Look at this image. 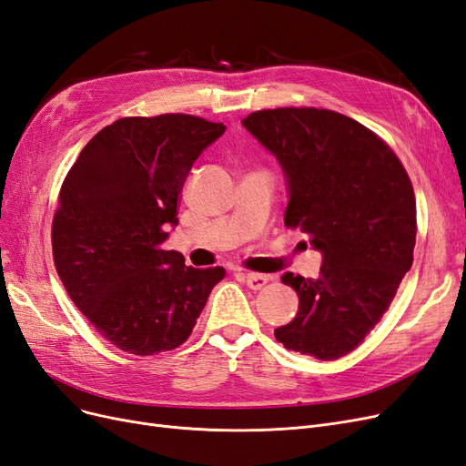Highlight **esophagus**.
Here are the masks:
<instances>
[{"mask_svg": "<svg viewBox=\"0 0 466 466\" xmlns=\"http://www.w3.org/2000/svg\"><path fill=\"white\" fill-rule=\"evenodd\" d=\"M244 282L248 284L251 290H259L268 282V277L267 275H259V273H246L244 275Z\"/></svg>", "mask_w": 466, "mask_h": 466, "instance_id": "1", "label": "esophagus"}]
</instances>
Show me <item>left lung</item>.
Listing matches in <instances>:
<instances>
[{
	"mask_svg": "<svg viewBox=\"0 0 466 466\" xmlns=\"http://www.w3.org/2000/svg\"><path fill=\"white\" fill-rule=\"evenodd\" d=\"M242 126L284 172V224L302 230L323 258L318 279L280 277L299 302L275 337L289 350L337 360L380 323L412 267L416 199L409 174L378 135L339 112L261 110Z\"/></svg>",
	"mask_w": 466,
	"mask_h": 466,
	"instance_id": "left-lung-1",
	"label": "left lung"
}]
</instances>
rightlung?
Instances as JSON below:
<instances>
[{
	"label": "right lung",
	"instance_id": "1",
	"mask_svg": "<svg viewBox=\"0 0 466 466\" xmlns=\"http://www.w3.org/2000/svg\"><path fill=\"white\" fill-rule=\"evenodd\" d=\"M224 131L186 114L122 117L85 145L59 191L57 275L96 331L129 354L179 347L224 277L162 249L193 162Z\"/></svg>",
	"mask_w": 466,
	"mask_h": 466
}]
</instances>
